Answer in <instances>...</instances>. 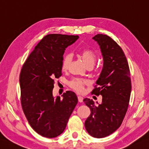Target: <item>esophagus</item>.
I'll return each instance as SVG.
<instances>
[{
    "label": "esophagus",
    "mask_w": 149,
    "mask_h": 149,
    "mask_svg": "<svg viewBox=\"0 0 149 149\" xmlns=\"http://www.w3.org/2000/svg\"><path fill=\"white\" fill-rule=\"evenodd\" d=\"M78 101H79V102H80V103H82L83 101V97H82V96H80V95L78 96Z\"/></svg>",
    "instance_id": "34e87169"
}]
</instances>
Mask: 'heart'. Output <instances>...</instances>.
Masks as SVG:
<instances>
[{"label":"heart","instance_id":"heart-1","mask_svg":"<svg viewBox=\"0 0 149 149\" xmlns=\"http://www.w3.org/2000/svg\"><path fill=\"white\" fill-rule=\"evenodd\" d=\"M79 56L82 59L84 65L88 67H92L94 65L97 55L92 49L90 48L83 49L79 52ZM72 61V55L69 54H66L63 56L62 61V66L61 68L63 71H66L68 69ZM88 83L86 80L81 79L74 78L70 82V86L71 88L75 90L77 92H82L84 90V87L85 84Z\"/></svg>","mask_w":149,"mask_h":149}]
</instances>
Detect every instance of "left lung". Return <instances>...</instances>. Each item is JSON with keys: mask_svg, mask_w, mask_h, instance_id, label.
<instances>
[{"mask_svg": "<svg viewBox=\"0 0 149 149\" xmlns=\"http://www.w3.org/2000/svg\"><path fill=\"white\" fill-rule=\"evenodd\" d=\"M92 39L100 46L103 66L96 81L98 87L92 94L103 97L101 103L97 102V104L92 100H83L91 110L84 126L90 136L102 138L121 126L129 107L132 86L129 65L120 46L107 35L97 34Z\"/></svg>", "mask_w": 149, "mask_h": 149, "instance_id": "obj_1", "label": "left lung"}]
</instances>
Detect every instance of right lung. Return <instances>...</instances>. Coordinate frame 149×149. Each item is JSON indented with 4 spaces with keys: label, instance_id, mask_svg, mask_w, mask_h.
Wrapping results in <instances>:
<instances>
[{
    "label": "right lung",
    "instance_id": "obj_1",
    "mask_svg": "<svg viewBox=\"0 0 149 149\" xmlns=\"http://www.w3.org/2000/svg\"><path fill=\"white\" fill-rule=\"evenodd\" d=\"M78 36L49 34L37 44L22 66L19 82L21 104L30 126L39 135L55 138L63 132L78 100L67 91L63 99L53 95L54 80L62 75L65 49Z\"/></svg>",
    "mask_w": 149,
    "mask_h": 149
}]
</instances>
